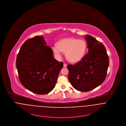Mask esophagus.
<instances>
[{"mask_svg": "<svg viewBox=\"0 0 126 126\" xmlns=\"http://www.w3.org/2000/svg\"><path fill=\"white\" fill-rule=\"evenodd\" d=\"M63 67H67V64L64 63V64H63Z\"/></svg>", "mask_w": 126, "mask_h": 126, "instance_id": "esophagus-1", "label": "esophagus"}]
</instances>
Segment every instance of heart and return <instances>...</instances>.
I'll return each instance as SVG.
<instances>
[{"label":"heart","instance_id":"1","mask_svg":"<svg viewBox=\"0 0 126 126\" xmlns=\"http://www.w3.org/2000/svg\"><path fill=\"white\" fill-rule=\"evenodd\" d=\"M52 49L58 56H60L61 52H63L66 53V57L69 62L77 63L84 57L87 50V44L83 40L66 38L60 40L57 47H53Z\"/></svg>","mask_w":126,"mask_h":126}]
</instances>
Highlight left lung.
<instances>
[{
    "label": "left lung",
    "instance_id": "1",
    "mask_svg": "<svg viewBox=\"0 0 126 126\" xmlns=\"http://www.w3.org/2000/svg\"><path fill=\"white\" fill-rule=\"evenodd\" d=\"M88 53L74 65L68 64V79L73 87L80 92L90 91L105 79L109 58L105 47L90 35H86Z\"/></svg>",
    "mask_w": 126,
    "mask_h": 126
}]
</instances>
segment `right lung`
I'll return each instance as SVG.
<instances>
[{
    "instance_id": "1",
    "label": "right lung",
    "mask_w": 126,
    "mask_h": 126,
    "mask_svg": "<svg viewBox=\"0 0 126 126\" xmlns=\"http://www.w3.org/2000/svg\"><path fill=\"white\" fill-rule=\"evenodd\" d=\"M63 63L53 55L42 36L26 40L16 58V68L23 86L35 94L43 95L54 88Z\"/></svg>"
}]
</instances>
